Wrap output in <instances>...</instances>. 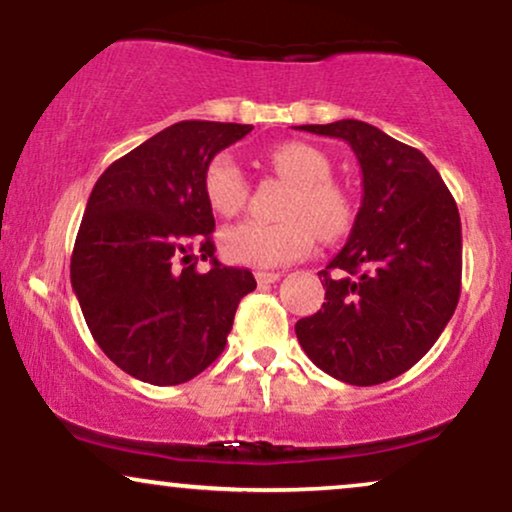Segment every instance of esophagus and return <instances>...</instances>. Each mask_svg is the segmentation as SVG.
I'll use <instances>...</instances> for the list:
<instances>
[{
    "instance_id": "34e87169",
    "label": "esophagus",
    "mask_w": 512,
    "mask_h": 512,
    "mask_svg": "<svg viewBox=\"0 0 512 512\" xmlns=\"http://www.w3.org/2000/svg\"><path fill=\"white\" fill-rule=\"evenodd\" d=\"M255 276H257V281H260V284H274V281L281 279L279 272H257Z\"/></svg>"
}]
</instances>
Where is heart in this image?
Wrapping results in <instances>:
<instances>
[{
	"label": "heart",
	"instance_id": "b5f03b06",
	"mask_svg": "<svg viewBox=\"0 0 512 512\" xmlns=\"http://www.w3.org/2000/svg\"><path fill=\"white\" fill-rule=\"evenodd\" d=\"M269 161L293 190L286 199L284 221L245 219L221 231V250L231 262L248 267H281L313 248L315 238L325 243L344 238L354 223V202L332 178L330 158L315 146L284 142L274 146ZM204 190L209 204L221 216H233L248 202V180L233 156L211 158Z\"/></svg>",
	"mask_w": 512,
	"mask_h": 512
}]
</instances>
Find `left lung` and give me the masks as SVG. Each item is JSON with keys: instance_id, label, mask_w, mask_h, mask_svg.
Wrapping results in <instances>:
<instances>
[{"instance_id": "1", "label": "left lung", "mask_w": 512, "mask_h": 512, "mask_svg": "<svg viewBox=\"0 0 512 512\" xmlns=\"http://www.w3.org/2000/svg\"><path fill=\"white\" fill-rule=\"evenodd\" d=\"M298 129L351 146L363 197L349 240L320 272L322 310L296 322V337L332 378L387 383L436 344L455 313L460 211L431 161L383 129L361 120Z\"/></svg>"}]
</instances>
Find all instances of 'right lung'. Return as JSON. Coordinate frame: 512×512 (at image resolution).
<instances>
[{
	"instance_id": "1",
	"label": "right lung",
	"mask_w": 512,
	"mask_h": 512,
	"mask_svg": "<svg viewBox=\"0 0 512 512\" xmlns=\"http://www.w3.org/2000/svg\"><path fill=\"white\" fill-rule=\"evenodd\" d=\"M175 122L117 158L93 185L72 255V286L103 354L132 378L180 385L221 356L248 269L214 257L204 190L211 158L250 132ZM212 260L199 273L196 257Z\"/></svg>"
}]
</instances>
